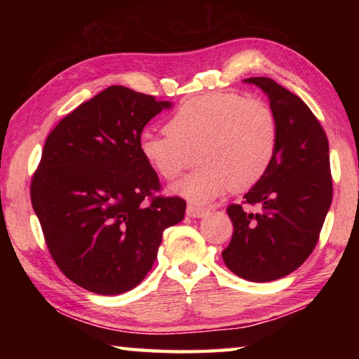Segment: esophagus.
Here are the masks:
<instances>
[{
  "instance_id": "esophagus-1",
  "label": "esophagus",
  "mask_w": 359,
  "mask_h": 359,
  "mask_svg": "<svg viewBox=\"0 0 359 359\" xmlns=\"http://www.w3.org/2000/svg\"><path fill=\"white\" fill-rule=\"evenodd\" d=\"M209 209H204V208H198V205H188L187 208V215L191 217V218H203L205 215H209Z\"/></svg>"
}]
</instances>
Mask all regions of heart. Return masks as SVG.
Instances as JSON below:
<instances>
[{"mask_svg": "<svg viewBox=\"0 0 359 359\" xmlns=\"http://www.w3.org/2000/svg\"><path fill=\"white\" fill-rule=\"evenodd\" d=\"M278 121L259 100L236 92H218L188 100L166 121L161 135L144 133L139 151L166 180H174L193 163H203L172 187L191 203L204 204L231 187L252 188L274 161Z\"/></svg>", "mask_w": 359, "mask_h": 359, "instance_id": "1", "label": "heart"}]
</instances>
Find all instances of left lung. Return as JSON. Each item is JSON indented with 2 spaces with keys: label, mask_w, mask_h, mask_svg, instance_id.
I'll return each mask as SVG.
<instances>
[{
  "label": "left lung",
  "mask_w": 359,
  "mask_h": 359,
  "mask_svg": "<svg viewBox=\"0 0 359 359\" xmlns=\"http://www.w3.org/2000/svg\"><path fill=\"white\" fill-rule=\"evenodd\" d=\"M266 93L278 121V144L271 168L241 204L226 209L233 238L222 257L236 276L271 282L296 271L317 245L332 201L330 145L320 121L299 96L269 77H248Z\"/></svg>",
  "instance_id": "1"
}]
</instances>
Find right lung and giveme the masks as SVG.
<instances>
[{
    "label": "right lung",
    "mask_w": 359,
    "mask_h": 359,
    "mask_svg": "<svg viewBox=\"0 0 359 359\" xmlns=\"http://www.w3.org/2000/svg\"><path fill=\"white\" fill-rule=\"evenodd\" d=\"M171 106L112 85L66 115L44 144L33 209L60 271L92 293L137 287L163 231L184 220V199L154 198L160 180L139 151L144 126Z\"/></svg>",
    "instance_id": "obj_1"
}]
</instances>
